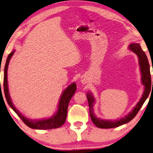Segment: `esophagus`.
I'll return each mask as SVG.
<instances>
[{
	"label": "esophagus",
	"mask_w": 153,
	"mask_h": 153,
	"mask_svg": "<svg viewBox=\"0 0 153 153\" xmlns=\"http://www.w3.org/2000/svg\"><path fill=\"white\" fill-rule=\"evenodd\" d=\"M81 82H82V83H85V79H84V78H83V77H82V78H81Z\"/></svg>",
	"instance_id": "obj_1"
}]
</instances>
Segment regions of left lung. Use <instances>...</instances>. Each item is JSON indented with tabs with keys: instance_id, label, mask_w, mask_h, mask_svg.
Masks as SVG:
<instances>
[{
	"instance_id": "1",
	"label": "left lung",
	"mask_w": 153,
	"mask_h": 153,
	"mask_svg": "<svg viewBox=\"0 0 153 153\" xmlns=\"http://www.w3.org/2000/svg\"><path fill=\"white\" fill-rule=\"evenodd\" d=\"M129 49L135 53L139 58V63L140 65V70L141 73V82L143 85L145 86L144 92L142 95L140 100L136 105L134 109L132 110L128 115H126L125 117L121 118L119 120L115 121H110V120H103V119H99L94 114V111H93V104L94 103V99L93 97L92 94H90V92H88L87 98L88 104H89V110L90 117L92 122L94 124L99 128H116L118 126H120L123 124H125L126 123H128L129 121L132 120L134 117L136 116L137 114L138 113L139 110L141 109V106L143 105V103L146 100L148 95L150 92V88H151V76H150V65L148 63V58L146 55L145 52H143L141 49V46L138 43H132L129 45ZM153 85V82H152Z\"/></svg>"
}]
</instances>
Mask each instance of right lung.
<instances>
[{
	"label": "right lung",
	"mask_w": 153,
	"mask_h": 153,
	"mask_svg": "<svg viewBox=\"0 0 153 153\" xmlns=\"http://www.w3.org/2000/svg\"><path fill=\"white\" fill-rule=\"evenodd\" d=\"M15 52L14 50L10 54L8 55L7 59L5 69H4V79H3V88L4 92H5V96L6 100L7 101L9 105L12 108V110L16 112L20 118L22 119L24 123L27 125L28 127L33 129H39V130H49L57 128L63 126L66 120L68 112V104L70 101V99L72 97L73 95L76 92V85L75 83H72L71 85L65 89L63 94H62L60 101L59 103L58 110L56 112V114L53 115L49 119H42V120H32V119H28L25 116H23L16 108L14 107V104L12 103L11 100L10 94H9L8 90V84H7V69L8 65L10 63V60L12 58V56Z\"/></svg>",
	"instance_id": "add662e5"
}]
</instances>
